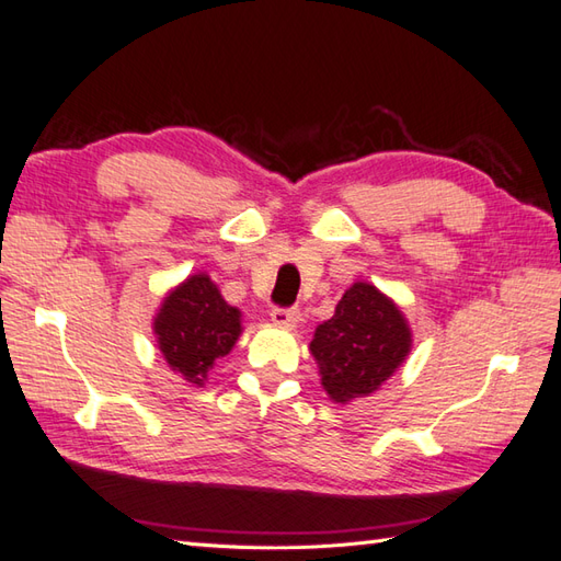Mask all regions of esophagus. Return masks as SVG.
I'll return each mask as SVG.
<instances>
[{
	"label": "esophagus",
	"mask_w": 561,
	"mask_h": 561,
	"mask_svg": "<svg viewBox=\"0 0 561 561\" xmlns=\"http://www.w3.org/2000/svg\"><path fill=\"white\" fill-rule=\"evenodd\" d=\"M271 321L276 323V327H295L297 321H300V312L297 309H285V307H273L271 309Z\"/></svg>",
	"instance_id": "1"
}]
</instances>
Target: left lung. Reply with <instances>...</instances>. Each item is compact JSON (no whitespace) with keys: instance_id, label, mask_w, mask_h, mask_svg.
I'll use <instances>...</instances> for the list:
<instances>
[{"instance_id":"obj_1","label":"left lung","mask_w":561,"mask_h":561,"mask_svg":"<svg viewBox=\"0 0 561 561\" xmlns=\"http://www.w3.org/2000/svg\"><path fill=\"white\" fill-rule=\"evenodd\" d=\"M413 345V333L401 309L369 283H353L335 314L323 321L309 343L323 391L331 401L347 403L375 393Z\"/></svg>"}]
</instances>
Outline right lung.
Returning <instances> with one entry per match:
<instances>
[{
  "mask_svg": "<svg viewBox=\"0 0 561 561\" xmlns=\"http://www.w3.org/2000/svg\"><path fill=\"white\" fill-rule=\"evenodd\" d=\"M242 312L230 307L206 273L170 290L153 319L158 347L172 371L204 386L208 369L226 357L242 333Z\"/></svg>",
  "mask_w": 561,
  "mask_h": 561,
  "instance_id": "right-lung-1",
  "label": "right lung"
}]
</instances>
